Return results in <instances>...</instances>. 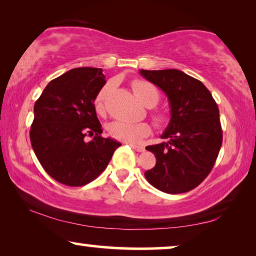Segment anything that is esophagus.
Here are the masks:
<instances>
[{
    "instance_id": "1",
    "label": "esophagus",
    "mask_w": 256,
    "mask_h": 256,
    "mask_svg": "<svg viewBox=\"0 0 256 256\" xmlns=\"http://www.w3.org/2000/svg\"><path fill=\"white\" fill-rule=\"evenodd\" d=\"M130 146L134 150H136V152H144V146H135V144H130Z\"/></svg>"
}]
</instances>
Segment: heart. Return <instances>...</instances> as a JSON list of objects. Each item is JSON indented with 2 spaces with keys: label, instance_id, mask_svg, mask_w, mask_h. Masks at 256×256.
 <instances>
[{
  "label": "heart",
  "instance_id": "1",
  "mask_svg": "<svg viewBox=\"0 0 256 256\" xmlns=\"http://www.w3.org/2000/svg\"><path fill=\"white\" fill-rule=\"evenodd\" d=\"M132 88L138 96V99L144 104L146 107L152 108L156 106L160 101L158 90L152 84L138 80L132 84ZM113 90V84H107L98 93L96 99V110L99 114H104L106 112L107 99ZM152 120L157 126H164L166 124L168 118L162 112H156L152 114ZM108 132L112 138L120 140L122 142L138 144L142 142L146 138H148L152 132V127L146 122H124V121H114L108 124Z\"/></svg>",
  "mask_w": 256,
  "mask_h": 256
}]
</instances>
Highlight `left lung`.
<instances>
[{
  "mask_svg": "<svg viewBox=\"0 0 256 256\" xmlns=\"http://www.w3.org/2000/svg\"><path fill=\"white\" fill-rule=\"evenodd\" d=\"M169 100L171 118L160 138L166 142L148 146L156 166L144 176L166 194H184L198 186L214 166L222 143L219 110L204 84L180 70H140Z\"/></svg>",
  "mask_w": 256,
  "mask_h": 256,
  "instance_id": "1",
  "label": "left lung"
}]
</instances>
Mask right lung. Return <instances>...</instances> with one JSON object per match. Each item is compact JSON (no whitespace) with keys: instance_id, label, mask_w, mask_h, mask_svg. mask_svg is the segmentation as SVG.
I'll list each match as a JSON object with an SVG mask.
<instances>
[{"instance_id":"obj_1","label":"right lung","mask_w":256,"mask_h":256,"mask_svg":"<svg viewBox=\"0 0 256 256\" xmlns=\"http://www.w3.org/2000/svg\"><path fill=\"white\" fill-rule=\"evenodd\" d=\"M104 84L102 68H73L51 80L34 102L31 146L44 170L59 183L88 184L121 146L101 136L94 101ZM87 134H96L92 142L84 141Z\"/></svg>"}]
</instances>
